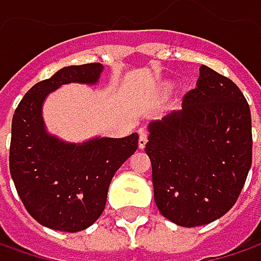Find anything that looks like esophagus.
I'll return each mask as SVG.
<instances>
[{"label": "esophagus", "instance_id": "esophagus-1", "mask_svg": "<svg viewBox=\"0 0 261 261\" xmlns=\"http://www.w3.org/2000/svg\"><path fill=\"white\" fill-rule=\"evenodd\" d=\"M147 138H148V134L145 132V130H141L140 132V140H138V145H140V148H144L145 147V144H147Z\"/></svg>", "mask_w": 261, "mask_h": 261}]
</instances>
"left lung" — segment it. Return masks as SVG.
I'll list each match as a JSON object with an SVG mask.
<instances>
[{
  "label": "left lung",
  "mask_w": 261,
  "mask_h": 261,
  "mask_svg": "<svg viewBox=\"0 0 261 261\" xmlns=\"http://www.w3.org/2000/svg\"><path fill=\"white\" fill-rule=\"evenodd\" d=\"M154 202L182 227L213 223L238 200L252 160L251 113L239 87L202 65L182 108L148 124Z\"/></svg>",
  "instance_id": "8db88e82"
}]
</instances>
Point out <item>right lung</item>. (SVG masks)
Segmentation results:
<instances>
[{
    "mask_svg": "<svg viewBox=\"0 0 261 261\" xmlns=\"http://www.w3.org/2000/svg\"><path fill=\"white\" fill-rule=\"evenodd\" d=\"M102 64L65 66L34 84L11 121L10 174L27 211L40 224L80 232L102 214L110 182L138 148V134L68 142L48 134L43 119L47 96L69 83L95 86Z\"/></svg>",
    "mask_w": 261,
    "mask_h": 261,
    "instance_id": "add662e5",
    "label": "right lung"
}]
</instances>
